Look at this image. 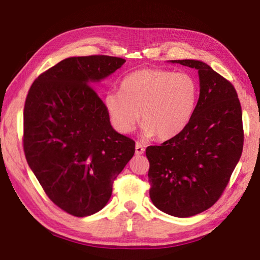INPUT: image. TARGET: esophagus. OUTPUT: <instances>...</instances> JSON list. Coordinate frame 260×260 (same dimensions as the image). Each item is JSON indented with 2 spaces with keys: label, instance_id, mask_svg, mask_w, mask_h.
<instances>
[{
  "label": "esophagus",
  "instance_id": "esophagus-1",
  "mask_svg": "<svg viewBox=\"0 0 260 260\" xmlns=\"http://www.w3.org/2000/svg\"><path fill=\"white\" fill-rule=\"evenodd\" d=\"M144 152V147L140 142H136L135 144V153L136 155H142Z\"/></svg>",
  "mask_w": 260,
  "mask_h": 260
}]
</instances>
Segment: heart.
I'll return each mask as SVG.
<instances>
[{
	"instance_id": "1",
	"label": "heart",
	"mask_w": 260,
	"mask_h": 260,
	"mask_svg": "<svg viewBox=\"0 0 260 260\" xmlns=\"http://www.w3.org/2000/svg\"><path fill=\"white\" fill-rule=\"evenodd\" d=\"M199 83L191 74L142 69L122 79L120 91H108L104 103L112 126L128 134L141 117L146 138L165 141L186 128L196 109Z\"/></svg>"
}]
</instances>
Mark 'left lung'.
<instances>
[{"mask_svg": "<svg viewBox=\"0 0 260 260\" xmlns=\"http://www.w3.org/2000/svg\"><path fill=\"white\" fill-rule=\"evenodd\" d=\"M196 69L200 98L191 120L177 136L147 148L149 195L156 208L187 218L222 195L243 150V124L234 86L201 60H172Z\"/></svg>", "mask_w": 260, "mask_h": 260, "instance_id": "1", "label": "left lung"}]
</instances>
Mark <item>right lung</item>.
I'll return each mask as SVG.
<instances>
[{
  "label": "right lung",
  "mask_w": 260,
  "mask_h": 260,
  "mask_svg": "<svg viewBox=\"0 0 260 260\" xmlns=\"http://www.w3.org/2000/svg\"><path fill=\"white\" fill-rule=\"evenodd\" d=\"M124 58L70 57L41 73L24 107L26 160L51 202L74 217L107 205L113 181L135 152V142L110 124L93 88Z\"/></svg>",
  "instance_id": "add662e5"
}]
</instances>
